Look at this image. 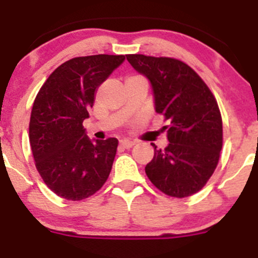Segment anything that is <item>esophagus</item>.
Masks as SVG:
<instances>
[{
  "label": "esophagus",
  "mask_w": 258,
  "mask_h": 258,
  "mask_svg": "<svg viewBox=\"0 0 258 258\" xmlns=\"http://www.w3.org/2000/svg\"><path fill=\"white\" fill-rule=\"evenodd\" d=\"M119 145L123 148V149H130L132 146L135 145V141L134 140H128V139H123V140L119 141Z\"/></svg>",
  "instance_id": "34e87169"
}]
</instances>
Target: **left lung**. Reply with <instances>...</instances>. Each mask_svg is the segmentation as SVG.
I'll return each instance as SVG.
<instances>
[{
    "instance_id": "left-lung-1",
    "label": "left lung",
    "mask_w": 258,
    "mask_h": 258,
    "mask_svg": "<svg viewBox=\"0 0 258 258\" xmlns=\"http://www.w3.org/2000/svg\"><path fill=\"white\" fill-rule=\"evenodd\" d=\"M135 71L145 76L154 94L155 112L169 122L162 149L145 172L157 189L185 198L198 192L215 172L222 149V119L215 96L187 64L172 57L126 55Z\"/></svg>"
}]
</instances>
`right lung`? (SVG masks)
<instances>
[{
  "mask_svg": "<svg viewBox=\"0 0 258 258\" xmlns=\"http://www.w3.org/2000/svg\"><path fill=\"white\" fill-rule=\"evenodd\" d=\"M123 61V55L74 57L57 67L37 94L29 143L37 171L61 198H89L108 180L118 140H90L82 123L97 87Z\"/></svg>",
  "mask_w": 258,
  "mask_h": 258,
  "instance_id": "1",
  "label": "right lung"
}]
</instances>
